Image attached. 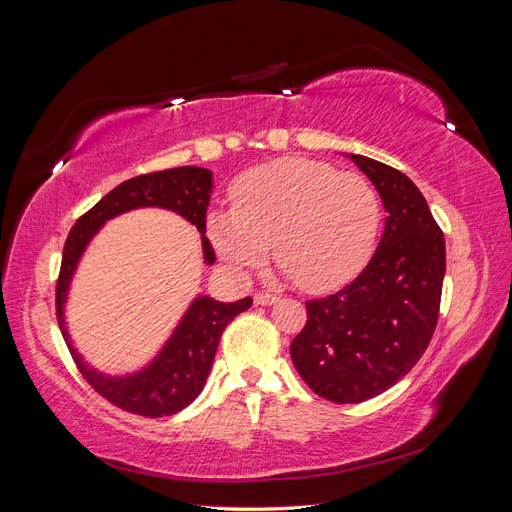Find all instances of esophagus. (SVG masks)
<instances>
[{"instance_id": "34e87169", "label": "esophagus", "mask_w": 512, "mask_h": 512, "mask_svg": "<svg viewBox=\"0 0 512 512\" xmlns=\"http://www.w3.org/2000/svg\"><path fill=\"white\" fill-rule=\"evenodd\" d=\"M277 301H280V297H275V294H271V292H258V294H254V303L256 305H273Z\"/></svg>"}]
</instances>
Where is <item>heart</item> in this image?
I'll return each instance as SVG.
<instances>
[{
  "label": "heart",
  "mask_w": 512,
  "mask_h": 512,
  "mask_svg": "<svg viewBox=\"0 0 512 512\" xmlns=\"http://www.w3.org/2000/svg\"><path fill=\"white\" fill-rule=\"evenodd\" d=\"M235 207L213 209L209 239L239 271L267 260L305 292L346 286L374 252L382 207L363 175L318 160L284 158L235 185Z\"/></svg>",
  "instance_id": "1"
}]
</instances>
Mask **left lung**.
<instances>
[{
	"label": "left lung",
	"mask_w": 512,
	"mask_h": 512,
	"mask_svg": "<svg viewBox=\"0 0 512 512\" xmlns=\"http://www.w3.org/2000/svg\"><path fill=\"white\" fill-rule=\"evenodd\" d=\"M384 203L376 254L354 282L307 301L290 356L316 395L361 404L391 389L418 363L440 316L446 247L421 190L397 168L354 156Z\"/></svg>",
	"instance_id": "obj_1"
}]
</instances>
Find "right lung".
<instances>
[{
	"mask_svg": "<svg viewBox=\"0 0 512 512\" xmlns=\"http://www.w3.org/2000/svg\"><path fill=\"white\" fill-rule=\"evenodd\" d=\"M211 190V170L200 166L168 168L160 170V173L128 179L117 185L115 190L108 192L85 215H81L66 239L55 294L61 335H64L72 352V359L83 378L91 384V389L102 395L106 401H111L113 406L126 412L160 418L190 406L207 382L209 369L215 359V350H218L224 329L232 318L245 312V309H250L252 297H245L235 303H220L211 297H198L190 305L188 312H185L179 327L170 335L156 359L145 369L136 371V374L111 378L91 369L81 359V354H76L66 331L64 303L74 269L79 265L87 243L106 220L138 207H162L183 215L185 220L198 228L200 237H203L205 262L213 265L215 252L209 239L205 237Z\"/></svg>",
	"mask_w": 512,
	"mask_h": 512,
	"instance_id": "add662e5",
	"label": "right lung"
}]
</instances>
